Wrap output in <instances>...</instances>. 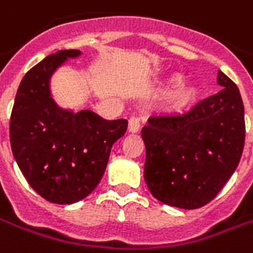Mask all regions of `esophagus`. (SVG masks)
<instances>
[{
    "label": "esophagus",
    "mask_w": 253,
    "mask_h": 253,
    "mask_svg": "<svg viewBox=\"0 0 253 253\" xmlns=\"http://www.w3.org/2000/svg\"><path fill=\"white\" fill-rule=\"evenodd\" d=\"M141 127V119L138 118L137 115H133L128 119V131L130 133H137Z\"/></svg>",
    "instance_id": "esophagus-1"
}]
</instances>
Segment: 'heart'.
<instances>
[{
    "label": "heart",
    "mask_w": 253,
    "mask_h": 253,
    "mask_svg": "<svg viewBox=\"0 0 253 253\" xmlns=\"http://www.w3.org/2000/svg\"><path fill=\"white\" fill-rule=\"evenodd\" d=\"M169 83L172 85H179V84L182 83V77L180 75H173L169 80ZM196 96V88H193V86H183V88H180L175 93V96H173V105H175V108H183V106L189 105L190 102H193Z\"/></svg>",
    "instance_id": "heart-1"
}]
</instances>
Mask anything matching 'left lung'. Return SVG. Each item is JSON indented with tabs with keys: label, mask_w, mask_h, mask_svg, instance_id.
<instances>
[{
	"label": "left lung",
	"mask_w": 253,
	"mask_h": 253,
	"mask_svg": "<svg viewBox=\"0 0 253 253\" xmlns=\"http://www.w3.org/2000/svg\"><path fill=\"white\" fill-rule=\"evenodd\" d=\"M221 89L182 115H155L143 127L144 179L165 205L199 209L218 195L240 164L245 143L244 103L218 71Z\"/></svg>",
	"instance_id": "left-lung-1"
}]
</instances>
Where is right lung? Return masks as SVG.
Listing matches in <instances>:
<instances>
[{"instance_id":"obj_1","label":"right lung","mask_w":253,"mask_h":253,"mask_svg":"<svg viewBox=\"0 0 253 253\" xmlns=\"http://www.w3.org/2000/svg\"><path fill=\"white\" fill-rule=\"evenodd\" d=\"M80 50H60L31 68L18 88L9 120L12 154L28 183L57 205L80 202L98 186L112 145L127 130L126 119L105 120L92 110L58 108L50 77Z\"/></svg>"}]
</instances>
